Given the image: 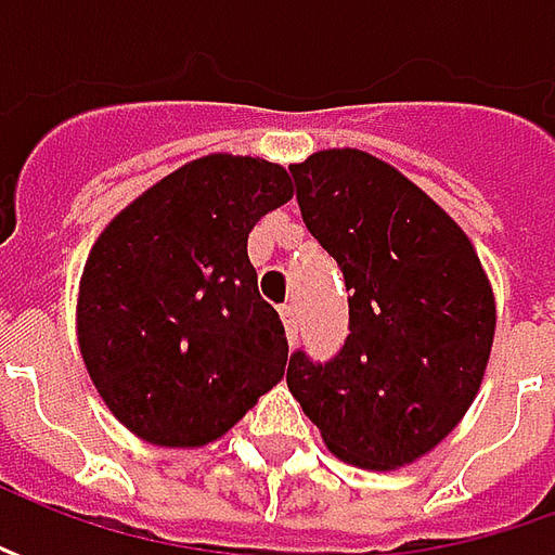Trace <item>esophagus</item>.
Wrapping results in <instances>:
<instances>
[{"label":"esophagus","mask_w":555,"mask_h":555,"mask_svg":"<svg viewBox=\"0 0 555 555\" xmlns=\"http://www.w3.org/2000/svg\"><path fill=\"white\" fill-rule=\"evenodd\" d=\"M281 318H284V327H287V339L296 343V333H299V318H296V306H284L281 309Z\"/></svg>","instance_id":"34e87169"}]
</instances>
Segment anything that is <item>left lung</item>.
Masks as SVG:
<instances>
[{"instance_id":"obj_1","label":"left lung","mask_w":555,"mask_h":555,"mask_svg":"<svg viewBox=\"0 0 555 555\" xmlns=\"http://www.w3.org/2000/svg\"><path fill=\"white\" fill-rule=\"evenodd\" d=\"M289 176L352 293L343 349L331 361L296 349L289 392L339 460L414 463L457 426L488 367L498 311L479 256L436 201L364 151H318Z\"/></svg>"}]
</instances>
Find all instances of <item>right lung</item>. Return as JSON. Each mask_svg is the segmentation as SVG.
I'll list each match as a JSON object with an SVG mask.
<instances>
[{
  "mask_svg": "<svg viewBox=\"0 0 555 555\" xmlns=\"http://www.w3.org/2000/svg\"><path fill=\"white\" fill-rule=\"evenodd\" d=\"M289 197L284 166L209 154L147 188L95 241L79 281V352L139 438L201 448L281 383L287 336L259 296L246 237Z\"/></svg>",
  "mask_w": 555,
  "mask_h": 555,
  "instance_id": "add662e5",
  "label": "right lung"
}]
</instances>
